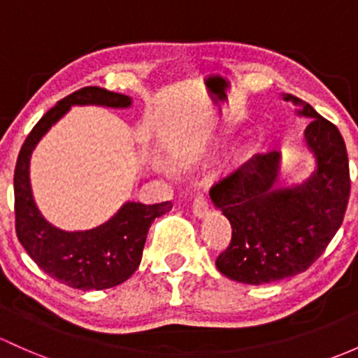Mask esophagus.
<instances>
[{
	"mask_svg": "<svg viewBox=\"0 0 358 358\" xmlns=\"http://www.w3.org/2000/svg\"><path fill=\"white\" fill-rule=\"evenodd\" d=\"M192 209H194V214L197 217H204L206 214L209 213V204L206 201L204 194H197L194 197V204H192Z\"/></svg>",
	"mask_w": 358,
	"mask_h": 358,
	"instance_id": "34e87169",
	"label": "esophagus"
}]
</instances>
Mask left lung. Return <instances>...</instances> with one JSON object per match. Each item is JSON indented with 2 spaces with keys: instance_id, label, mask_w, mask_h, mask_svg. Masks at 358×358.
Masks as SVG:
<instances>
[{
  "instance_id": "1",
  "label": "left lung",
  "mask_w": 358,
  "mask_h": 358,
  "mask_svg": "<svg viewBox=\"0 0 358 358\" xmlns=\"http://www.w3.org/2000/svg\"><path fill=\"white\" fill-rule=\"evenodd\" d=\"M315 169L306 182L280 183L281 154H255L214 183L209 195L231 224V242L216 268L233 281L264 285L303 273L321 257L343 223L350 197L348 156L340 130L292 94Z\"/></svg>"
}]
</instances>
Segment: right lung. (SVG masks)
Wrapping results in <instances>:
<instances>
[{"label": "right lung", "instance_id": "obj_1", "mask_svg": "<svg viewBox=\"0 0 358 358\" xmlns=\"http://www.w3.org/2000/svg\"><path fill=\"white\" fill-rule=\"evenodd\" d=\"M77 104L129 108L131 99L106 89L84 87L59 101L37 122L15 166V229L18 242L44 273L59 283L87 292L113 288L129 280L142 261L150 224L171 210L173 204L127 202L106 223L85 231H65L46 221L30 189V156L48 130Z\"/></svg>", "mask_w": 358, "mask_h": 358}]
</instances>
